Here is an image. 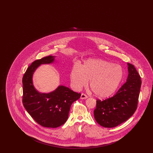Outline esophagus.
Returning a JSON list of instances; mask_svg holds the SVG:
<instances>
[{
	"instance_id": "esophagus-1",
	"label": "esophagus",
	"mask_w": 153,
	"mask_h": 153,
	"mask_svg": "<svg viewBox=\"0 0 153 153\" xmlns=\"http://www.w3.org/2000/svg\"><path fill=\"white\" fill-rule=\"evenodd\" d=\"M80 98H81V99H87L88 96L87 95H85V94H81Z\"/></svg>"
}]
</instances>
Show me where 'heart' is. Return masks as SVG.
<instances>
[{"label": "heart", "instance_id": "b5f03b06", "mask_svg": "<svg viewBox=\"0 0 153 153\" xmlns=\"http://www.w3.org/2000/svg\"><path fill=\"white\" fill-rule=\"evenodd\" d=\"M123 77L122 66L101 59H89L80 66L75 65L70 72L74 89L80 90L89 81V87L99 98H107L113 95Z\"/></svg>", "mask_w": 153, "mask_h": 153}]
</instances>
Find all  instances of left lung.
Instances as JSON below:
<instances>
[{
    "instance_id": "1",
    "label": "left lung",
    "mask_w": 153,
    "mask_h": 153,
    "mask_svg": "<svg viewBox=\"0 0 153 153\" xmlns=\"http://www.w3.org/2000/svg\"><path fill=\"white\" fill-rule=\"evenodd\" d=\"M127 65V81L116 94L102 101L96 100L94 117L104 127H117L128 120L137 108L142 81L135 66L130 63Z\"/></svg>"
}]
</instances>
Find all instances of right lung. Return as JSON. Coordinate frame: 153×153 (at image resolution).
<instances>
[{
	"mask_svg": "<svg viewBox=\"0 0 153 153\" xmlns=\"http://www.w3.org/2000/svg\"><path fill=\"white\" fill-rule=\"evenodd\" d=\"M54 57L49 56L34 61L22 79L24 107L37 123L48 128H56L65 123L72 104L81 96V94L63 85L49 94L39 93L34 87L32 77L34 71L41 64L53 62Z\"/></svg>",
	"mask_w": 153,
	"mask_h": 153,
	"instance_id": "obj_1",
	"label": "right lung"
}]
</instances>
